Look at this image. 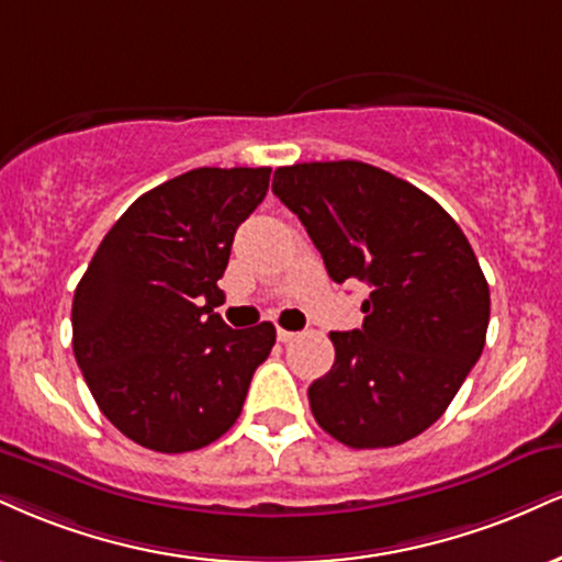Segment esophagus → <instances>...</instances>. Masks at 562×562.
<instances>
[{
  "mask_svg": "<svg viewBox=\"0 0 562 562\" xmlns=\"http://www.w3.org/2000/svg\"><path fill=\"white\" fill-rule=\"evenodd\" d=\"M295 337H299V333H290V329L277 327V340H280V342H293Z\"/></svg>",
  "mask_w": 562,
  "mask_h": 562,
  "instance_id": "1",
  "label": "esophagus"
}]
</instances>
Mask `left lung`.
<instances>
[{
  "mask_svg": "<svg viewBox=\"0 0 562 562\" xmlns=\"http://www.w3.org/2000/svg\"><path fill=\"white\" fill-rule=\"evenodd\" d=\"M333 280H361L363 324L329 333L335 363L308 387L311 414L337 442L392 448L445 414L484 350L490 285L474 248L431 195L363 161L274 170Z\"/></svg>",
  "mask_w": 562,
  "mask_h": 562,
  "instance_id": "obj_1",
  "label": "left lung"
}]
</instances>
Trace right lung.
Segmentation results:
<instances>
[{"instance_id": "1", "label": "right lung", "mask_w": 562, "mask_h": 562, "mask_svg": "<svg viewBox=\"0 0 562 562\" xmlns=\"http://www.w3.org/2000/svg\"><path fill=\"white\" fill-rule=\"evenodd\" d=\"M269 167H199L135 199L72 299V350L93 401L157 452L206 448L238 422L274 324L229 329L214 306L235 229L261 204Z\"/></svg>"}]
</instances>
